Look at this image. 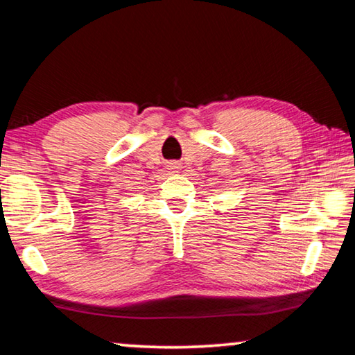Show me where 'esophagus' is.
Instances as JSON below:
<instances>
[{
    "mask_svg": "<svg viewBox=\"0 0 355 355\" xmlns=\"http://www.w3.org/2000/svg\"><path fill=\"white\" fill-rule=\"evenodd\" d=\"M169 169H171L172 172H178V169H180V164H177V163H172V164L169 166Z\"/></svg>",
    "mask_w": 355,
    "mask_h": 355,
    "instance_id": "1",
    "label": "esophagus"
}]
</instances>
